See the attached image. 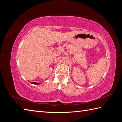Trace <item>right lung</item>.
I'll return each mask as SVG.
<instances>
[{
	"instance_id": "add662e5",
	"label": "right lung",
	"mask_w": 122,
	"mask_h": 122,
	"mask_svg": "<svg viewBox=\"0 0 122 122\" xmlns=\"http://www.w3.org/2000/svg\"><path fill=\"white\" fill-rule=\"evenodd\" d=\"M31 83H32V84H39V83H36V82H31Z\"/></svg>"
}]
</instances>
